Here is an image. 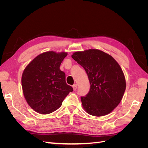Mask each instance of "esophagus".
Segmentation results:
<instances>
[{
  "label": "esophagus",
  "mask_w": 148,
  "mask_h": 148,
  "mask_svg": "<svg viewBox=\"0 0 148 148\" xmlns=\"http://www.w3.org/2000/svg\"><path fill=\"white\" fill-rule=\"evenodd\" d=\"M73 90H74V91L77 90V84H73Z\"/></svg>",
  "instance_id": "esophagus-1"
}]
</instances>
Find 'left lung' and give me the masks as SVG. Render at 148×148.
Returning a JSON list of instances; mask_svg holds the SVG:
<instances>
[{
    "instance_id": "1",
    "label": "left lung",
    "mask_w": 148,
    "mask_h": 148,
    "mask_svg": "<svg viewBox=\"0 0 148 148\" xmlns=\"http://www.w3.org/2000/svg\"><path fill=\"white\" fill-rule=\"evenodd\" d=\"M71 57L86 71L90 89L82 96L86 112L101 117L111 112L122 100L126 88L120 66L111 56L97 49L76 52Z\"/></svg>"
}]
</instances>
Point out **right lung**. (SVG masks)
<instances>
[{"mask_svg":"<svg viewBox=\"0 0 148 148\" xmlns=\"http://www.w3.org/2000/svg\"><path fill=\"white\" fill-rule=\"evenodd\" d=\"M66 52H44L31 61L24 70L21 85L26 102L41 114L58 109L73 88L65 81V73L60 70Z\"/></svg>","mask_w":148,"mask_h":148,"instance_id":"obj_1","label":"right lung"}]
</instances>
